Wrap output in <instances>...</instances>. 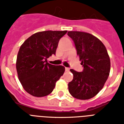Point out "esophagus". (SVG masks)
Instances as JSON below:
<instances>
[{
	"instance_id": "esophagus-1",
	"label": "esophagus",
	"mask_w": 124,
	"mask_h": 124,
	"mask_svg": "<svg viewBox=\"0 0 124 124\" xmlns=\"http://www.w3.org/2000/svg\"><path fill=\"white\" fill-rule=\"evenodd\" d=\"M65 70H66V71H70V68H65Z\"/></svg>"
}]
</instances>
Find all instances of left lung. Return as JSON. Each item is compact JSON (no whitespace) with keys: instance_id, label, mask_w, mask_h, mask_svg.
<instances>
[{"instance_id":"obj_1","label":"left lung","mask_w":124,"mask_h":124,"mask_svg":"<svg viewBox=\"0 0 124 124\" xmlns=\"http://www.w3.org/2000/svg\"><path fill=\"white\" fill-rule=\"evenodd\" d=\"M68 35L74 41L84 67L82 72L70 70L73 79L68 84L69 92L79 100L90 99L100 92L108 80L111 68L109 56L104 44L91 34L68 31Z\"/></svg>"}]
</instances>
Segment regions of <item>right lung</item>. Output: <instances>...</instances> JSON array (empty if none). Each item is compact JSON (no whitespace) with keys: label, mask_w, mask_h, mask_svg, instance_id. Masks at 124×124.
Wrapping results in <instances>:
<instances>
[{"label":"right lung","mask_w":124,"mask_h":124,"mask_svg":"<svg viewBox=\"0 0 124 124\" xmlns=\"http://www.w3.org/2000/svg\"><path fill=\"white\" fill-rule=\"evenodd\" d=\"M67 31H45L26 39L18 51L16 68L18 79L26 92L33 96L48 95L65 71L62 66L49 64L47 58L55 54L59 40Z\"/></svg>","instance_id":"obj_1"}]
</instances>
